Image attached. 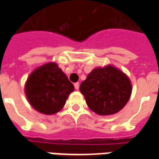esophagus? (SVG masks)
<instances>
[{
    "label": "esophagus",
    "instance_id": "34e87169",
    "mask_svg": "<svg viewBox=\"0 0 159 159\" xmlns=\"http://www.w3.org/2000/svg\"><path fill=\"white\" fill-rule=\"evenodd\" d=\"M79 83H74V87H75V89H76V90L77 89H79Z\"/></svg>",
    "mask_w": 159,
    "mask_h": 159
}]
</instances>
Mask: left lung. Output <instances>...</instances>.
I'll return each instance as SVG.
<instances>
[{
  "instance_id": "1",
  "label": "left lung",
  "mask_w": 159,
  "mask_h": 159,
  "mask_svg": "<svg viewBox=\"0 0 159 159\" xmlns=\"http://www.w3.org/2000/svg\"><path fill=\"white\" fill-rule=\"evenodd\" d=\"M80 91L93 111L99 115H111L129 101L132 87L124 73L108 66L93 70L81 83Z\"/></svg>"
}]
</instances>
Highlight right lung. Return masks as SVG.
Instances as JSON below:
<instances>
[{"instance_id": "add662e5", "label": "right lung", "mask_w": 159, "mask_h": 159, "mask_svg": "<svg viewBox=\"0 0 159 159\" xmlns=\"http://www.w3.org/2000/svg\"><path fill=\"white\" fill-rule=\"evenodd\" d=\"M73 90V84L55 63L35 70L25 84L26 96L30 105L46 115L61 110Z\"/></svg>"}]
</instances>
